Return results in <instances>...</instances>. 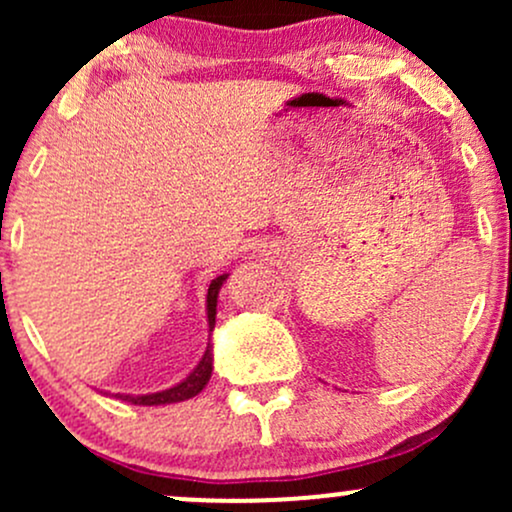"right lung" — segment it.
Segmentation results:
<instances>
[{
  "label": "right lung",
  "instance_id": "obj_1",
  "mask_svg": "<svg viewBox=\"0 0 512 512\" xmlns=\"http://www.w3.org/2000/svg\"><path fill=\"white\" fill-rule=\"evenodd\" d=\"M228 274H221L216 276L214 281L209 284V293H207V315H209V332L214 330V322H216V296H219V289L221 284L226 281ZM211 344L207 346V351H204L202 361H199V366L192 370L190 375H187L185 380H182L180 385L170 387V390H163V392H156V395H142V397H129V395H120V399H127V402L132 404H142V407H158V404H173V402H185V399L199 395V392L204 390V385L209 383L211 378Z\"/></svg>",
  "mask_w": 512,
  "mask_h": 512
}]
</instances>
